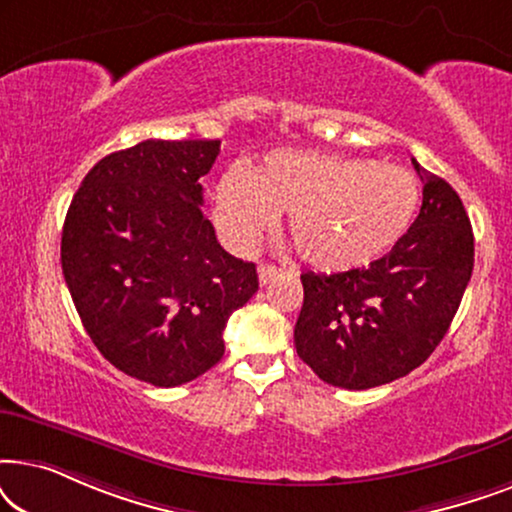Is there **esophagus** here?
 I'll return each instance as SVG.
<instances>
[{
	"mask_svg": "<svg viewBox=\"0 0 512 512\" xmlns=\"http://www.w3.org/2000/svg\"><path fill=\"white\" fill-rule=\"evenodd\" d=\"M279 270L277 265H258V279H261V284H268L272 279L279 277Z\"/></svg>",
	"mask_w": 512,
	"mask_h": 512,
	"instance_id": "obj_1",
	"label": "esophagus"
}]
</instances>
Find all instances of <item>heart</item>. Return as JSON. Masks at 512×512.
<instances>
[{"instance_id":"b5f03b06","label":"heart","mask_w":512,"mask_h":512,"mask_svg":"<svg viewBox=\"0 0 512 512\" xmlns=\"http://www.w3.org/2000/svg\"><path fill=\"white\" fill-rule=\"evenodd\" d=\"M415 174L377 160L319 151H275L247 174L230 170L214 188L223 242L254 249L286 214L293 247L314 268L345 272L387 254L415 221Z\"/></svg>"}]
</instances>
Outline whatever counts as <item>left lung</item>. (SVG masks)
<instances>
[{
  "instance_id": "1",
  "label": "left lung",
  "mask_w": 512,
  "mask_h": 512,
  "mask_svg": "<svg viewBox=\"0 0 512 512\" xmlns=\"http://www.w3.org/2000/svg\"><path fill=\"white\" fill-rule=\"evenodd\" d=\"M408 233L368 268L305 272L296 352L326 384L370 389L405 377L445 338L473 272V230L457 191L426 172Z\"/></svg>"
}]
</instances>
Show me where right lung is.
I'll return each mask as SVG.
<instances>
[{"instance_id":"add662e5","label":"right lung","mask_w":512,"mask_h":512,"mask_svg":"<svg viewBox=\"0 0 512 512\" xmlns=\"http://www.w3.org/2000/svg\"><path fill=\"white\" fill-rule=\"evenodd\" d=\"M219 139H146L81 181L60 261L81 324L111 366L179 387L221 361L230 314L258 291L256 265L230 256L202 214L200 179Z\"/></svg>"}]
</instances>
